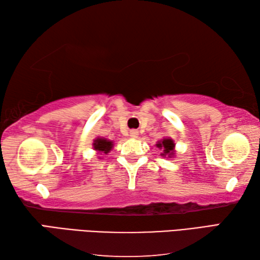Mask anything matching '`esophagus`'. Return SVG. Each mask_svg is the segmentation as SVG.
<instances>
[{"label":"esophagus","mask_w":260,"mask_h":260,"mask_svg":"<svg viewBox=\"0 0 260 260\" xmlns=\"http://www.w3.org/2000/svg\"><path fill=\"white\" fill-rule=\"evenodd\" d=\"M138 136H139V134H138L137 130H131L130 131V137L134 138V139H136V138H138Z\"/></svg>","instance_id":"esophagus-1"}]
</instances>
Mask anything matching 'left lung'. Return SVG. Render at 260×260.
Masks as SVG:
<instances>
[{
    "instance_id": "left-lung-1",
    "label": "left lung",
    "mask_w": 260,
    "mask_h": 260,
    "mask_svg": "<svg viewBox=\"0 0 260 260\" xmlns=\"http://www.w3.org/2000/svg\"><path fill=\"white\" fill-rule=\"evenodd\" d=\"M155 146L161 150V157L173 158L176 155V152H175V142L172 138H162L161 140L157 141V144Z\"/></svg>"
}]
</instances>
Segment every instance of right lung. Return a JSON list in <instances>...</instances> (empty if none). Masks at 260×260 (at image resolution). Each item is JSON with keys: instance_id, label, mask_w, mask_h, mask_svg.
<instances>
[{"instance_id": "right-lung-1", "label": "right lung", "mask_w": 260, "mask_h": 260, "mask_svg": "<svg viewBox=\"0 0 260 260\" xmlns=\"http://www.w3.org/2000/svg\"><path fill=\"white\" fill-rule=\"evenodd\" d=\"M93 149L96 151L99 155H102V153H109L113 148V141L105 139L103 137H98L96 139L93 140ZM101 159V157L99 156Z\"/></svg>"}]
</instances>
